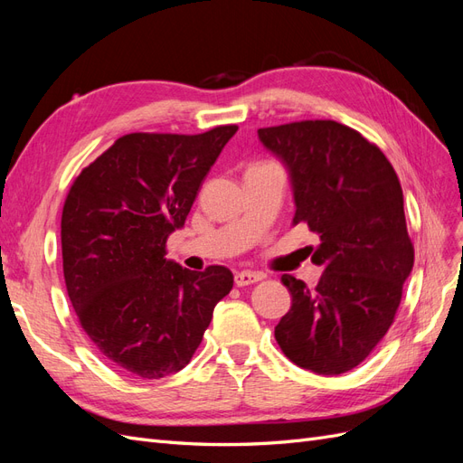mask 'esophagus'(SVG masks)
I'll return each mask as SVG.
<instances>
[{
    "instance_id": "1",
    "label": "esophagus",
    "mask_w": 463,
    "mask_h": 463,
    "mask_svg": "<svg viewBox=\"0 0 463 463\" xmlns=\"http://www.w3.org/2000/svg\"><path fill=\"white\" fill-rule=\"evenodd\" d=\"M262 278H264V274H260V272L243 270V272H237L233 279H235V286L243 288V286H250V284H255V282H260Z\"/></svg>"
}]
</instances>
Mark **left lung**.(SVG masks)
Instances as JSON below:
<instances>
[{
  "mask_svg": "<svg viewBox=\"0 0 463 463\" xmlns=\"http://www.w3.org/2000/svg\"><path fill=\"white\" fill-rule=\"evenodd\" d=\"M260 143L289 172L296 216L320 240L317 288L282 276L291 309L276 342L296 365L317 374L357 367L384 338L413 269L403 193L383 150L332 119L259 129Z\"/></svg>",
  "mask_w": 463,
  "mask_h": 463,
  "instance_id": "8db88e82",
  "label": "left lung"
}]
</instances>
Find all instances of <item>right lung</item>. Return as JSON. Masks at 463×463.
<instances>
[{
  "label": "right lung",
  "instance_id": "obj_1",
  "mask_svg": "<svg viewBox=\"0 0 463 463\" xmlns=\"http://www.w3.org/2000/svg\"><path fill=\"white\" fill-rule=\"evenodd\" d=\"M237 125L201 135L129 133L79 174L61 214L67 296L79 325L116 369L162 378L184 369L216 303L226 266L193 272L165 259Z\"/></svg>",
  "mask_w": 463,
  "mask_h": 463
}]
</instances>
